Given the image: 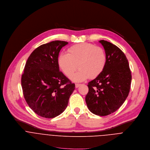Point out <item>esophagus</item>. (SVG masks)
Instances as JSON below:
<instances>
[{
    "instance_id": "34e87169",
    "label": "esophagus",
    "mask_w": 150,
    "mask_h": 150,
    "mask_svg": "<svg viewBox=\"0 0 150 150\" xmlns=\"http://www.w3.org/2000/svg\"><path fill=\"white\" fill-rule=\"evenodd\" d=\"M80 86V84H79V83H76V84H75V86H76V88L79 87Z\"/></svg>"
}]
</instances>
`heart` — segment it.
<instances>
[{
	"label": "heart",
	"mask_w": 150,
	"mask_h": 150,
	"mask_svg": "<svg viewBox=\"0 0 150 150\" xmlns=\"http://www.w3.org/2000/svg\"><path fill=\"white\" fill-rule=\"evenodd\" d=\"M107 62L105 50L89 43H80L67 49V54L62 53L57 58L58 66L68 77L79 67V71L72 76L74 81H83L88 79L95 78L104 70Z\"/></svg>",
	"instance_id": "1"
}]
</instances>
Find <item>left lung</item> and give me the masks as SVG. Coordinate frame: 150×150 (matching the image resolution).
<instances>
[{
	"instance_id": "left-lung-1",
	"label": "left lung",
	"mask_w": 150,
	"mask_h": 150,
	"mask_svg": "<svg viewBox=\"0 0 150 150\" xmlns=\"http://www.w3.org/2000/svg\"><path fill=\"white\" fill-rule=\"evenodd\" d=\"M107 62L102 73L88 82L86 102L89 110L99 116L111 114L120 108L129 93L131 72L125 54L115 45L100 40Z\"/></svg>"
}]
</instances>
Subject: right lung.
Returning <instances> with one entry per match:
<instances>
[{
	"label": "right lung",
	"mask_w": 150,
	"mask_h": 150,
	"mask_svg": "<svg viewBox=\"0 0 150 150\" xmlns=\"http://www.w3.org/2000/svg\"><path fill=\"white\" fill-rule=\"evenodd\" d=\"M68 44L54 41L37 48L28 57L22 75L24 98L35 113L53 118L66 109L74 83L59 71L57 58L61 49Z\"/></svg>",
	"instance_id": "obj_1"
}]
</instances>
